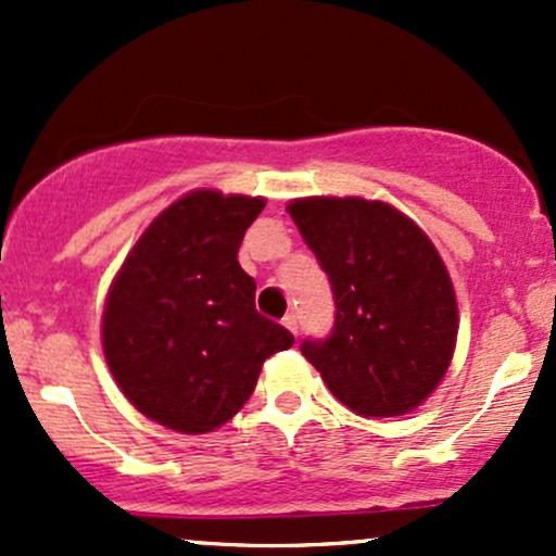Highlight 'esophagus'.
Returning a JSON list of instances; mask_svg holds the SVG:
<instances>
[{"label":"esophagus","mask_w":556,"mask_h":556,"mask_svg":"<svg viewBox=\"0 0 556 556\" xmlns=\"http://www.w3.org/2000/svg\"><path fill=\"white\" fill-rule=\"evenodd\" d=\"M282 324L287 329L292 331V334H298V316L295 314H287L285 318H282Z\"/></svg>","instance_id":"34e87169"}]
</instances>
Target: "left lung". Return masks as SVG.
Wrapping results in <instances>:
<instances>
[{"instance_id":"8db88e82","label":"left lung","mask_w":556,"mask_h":556,"mask_svg":"<svg viewBox=\"0 0 556 556\" xmlns=\"http://www.w3.org/2000/svg\"><path fill=\"white\" fill-rule=\"evenodd\" d=\"M287 212L337 305L331 334L300 353L358 416L410 413L442 381L457 340L455 290L433 242L384 201L298 198Z\"/></svg>"}]
</instances>
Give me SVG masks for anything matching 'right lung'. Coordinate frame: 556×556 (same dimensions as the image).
I'll list each match as a JSON object with an SVG mask.
<instances>
[{
  "mask_svg": "<svg viewBox=\"0 0 556 556\" xmlns=\"http://www.w3.org/2000/svg\"><path fill=\"white\" fill-rule=\"evenodd\" d=\"M264 198L193 190L151 222L114 277L101 342L123 394L146 418L182 433L227 424L269 355L295 337L256 311L240 269L245 229Z\"/></svg>",
  "mask_w": 556,
  "mask_h": 556,
  "instance_id": "obj_1",
  "label": "right lung"
}]
</instances>
